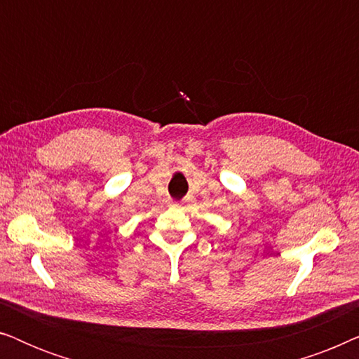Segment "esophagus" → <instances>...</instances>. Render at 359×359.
Segmentation results:
<instances>
[{"label":"esophagus","instance_id":"esophagus-1","mask_svg":"<svg viewBox=\"0 0 359 359\" xmlns=\"http://www.w3.org/2000/svg\"><path fill=\"white\" fill-rule=\"evenodd\" d=\"M183 204H184V203H176L175 205H178V208H181V205H183Z\"/></svg>","mask_w":359,"mask_h":359}]
</instances>
